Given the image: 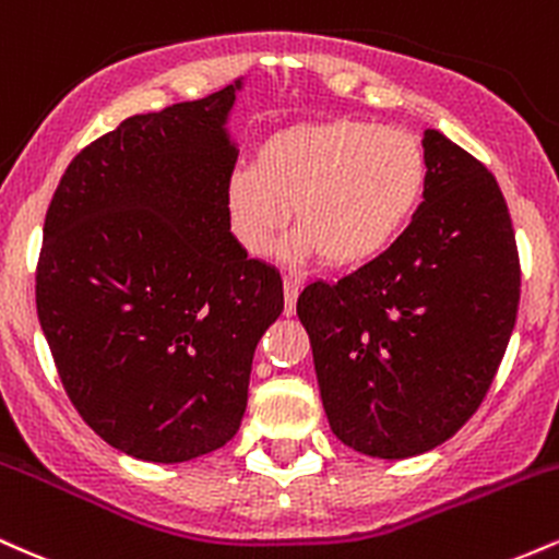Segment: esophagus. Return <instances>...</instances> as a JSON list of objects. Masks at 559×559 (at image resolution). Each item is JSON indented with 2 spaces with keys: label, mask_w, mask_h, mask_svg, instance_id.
Masks as SVG:
<instances>
[{
  "label": "esophagus",
  "mask_w": 559,
  "mask_h": 559,
  "mask_svg": "<svg viewBox=\"0 0 559 559\" xmlns=\"http://www.w3.org/2000/svg\"><path fill=\"white\" fill-rule=\"evenodd\" d=\"M299 292H301V286H299L297 278H286V281H284V294H286V307H284V312H286V316H294V312H297Z\"/></svg>",
  "instance_id": "1"
}]
</instances>
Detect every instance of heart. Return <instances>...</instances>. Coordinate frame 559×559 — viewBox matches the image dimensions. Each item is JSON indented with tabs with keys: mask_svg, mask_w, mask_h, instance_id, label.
Instances as JSON below:
<instances>
[{
	"mask_svg": "<svg viewBox=\"0 0 559 559\" xmlns=\"http://www.w3.org/2000/svg\"><path fill=\"white\" fill-rule=\"evenodd\" d=\"M428 181L420 139L365 120H325L275 131L252 168L226 186L230 230L249 254H265L292 217L294 254L318 252L325 265L376 258L402 234Z\"/></svg>",
	"mask_w": 559,
	"mask_h": 559,
	"instance_id": "heart-1",
	"label": "heart"
}]
</instances>
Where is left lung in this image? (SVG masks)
Instances as JSON below:
<instances>
[{"label":"left lung","mask_w":559,"mask_h":559,"mask_svg":"<svg viewBox=\"0 0 559 559\" xmlns=\"http://www.w3.org/2000/svg\"><path fill=\"white\" fill-rule=\"evenodd\" d=\"M423 150V204L400 239L336 284L305 286L297 301L331 431L381 460L428 452L471 420L521 301L497 178L433 128Z\"/></svg>","instance_id":"left-lung-1"}]
</instances>
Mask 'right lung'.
Segmentation results:
<instances>
[{
	"instance_id": "add662e5",
	"label": "right lung",
	"mask_w": 559,
	"mask_h": 559,
	"mask_svg": "<svg viewBox=\"0 0 559 559\" xmlns=\"http://www.w3.org/2000/svg\"><path fill=\"white\" fill-rule=\"evenodd\" d=\"M241 81L133 115L60 178L36 265V312L66 394L107 444L186 463L239 431L258 342L284 281L230 234Z\"/></svg>"
}]
</instances>
